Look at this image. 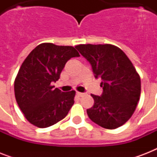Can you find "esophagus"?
<instances>
[{
  "mask_svg": "<svg viewBox=\"0 0 157 157\" xmlns=\"http://www.w3.org/2000/svg\"><path fill=\"white\" fill-rule=\"evenodd\" d=\"M76 94H77V95H78L79 97H82V96H83L84 94H84V93H81V92H76Z\"/></svg>",
  "mask_w": 157,
  "mask_h": 157,
  "instance_id": "34e87169",
  "label": "esophagus"
}]
</instances>
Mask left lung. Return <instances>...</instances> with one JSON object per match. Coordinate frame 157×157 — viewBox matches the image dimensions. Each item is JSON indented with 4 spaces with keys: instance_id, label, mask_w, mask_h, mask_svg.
I'll use <instances>...</instances> for the list:
<instances>
[{
    "instance_id": "left-lung-1",
    "label": "left lung",
    "mask_w": 157,
    "mask_h": 157,
    "mask_svg": "<svg viewBox=\"0 0 157 157\" xmlns=\"http://www.w3.org/2000/svg\"><path fill=\"white\" fill-rule=\"evenodd\" d=\"M76 48L90 62L94 77L102 81V95L91 94L94 103L87 109L90 119L105 129L121 126L134 114L140 98L141 80L136 69L113 45L87 44Z\"/></svg>"
}]
</instances>
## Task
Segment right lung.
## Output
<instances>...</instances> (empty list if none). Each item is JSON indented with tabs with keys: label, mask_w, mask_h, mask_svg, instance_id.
I'll return each instance as SVG.
<instances>
[{
	"label": "right lung",
	"mask_w": 157,
	"mask_h": 157,
	"mask_svg": "<svg viewBox=\"0 0 157 157\" xmlns=\"http://www.w3.org/2000/svg\"><path fill=\"white\" fill-rule=\"evenodd\" d=\"M72 46L42 43L28 54L14 81V94L18 107L31 124L46 128L66 117L74 103L76 92L54 89L65 64L79 57Z\"/></svg>",
	"instance_id": "add662e5"
}]
</instances>
